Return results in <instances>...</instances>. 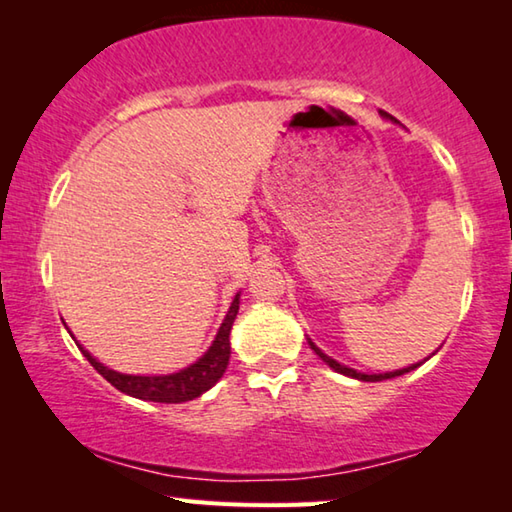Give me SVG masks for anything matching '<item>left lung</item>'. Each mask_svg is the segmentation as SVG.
Masks as SVG:
<instances>
[{"mask_svg":"<svg viewBox=\"0 0 512 512\" xmlns=\"http://www.w3.org/2000/svg\"><path fill=\"white\" fill-rule=\"evenodd\" d=\"M309 345H311V350H314L320 359H323L329 368H334L336 372H341V375H348V377H354V379H361V381H381V379H393V377H400V375H404V372H411V370H415L420 366V363H415V366H409V368H402V370H395V372H384V375H363V372H357V370H352V368H345V366H341L339 361H334L332 357H327L325 352H320L314 343L309 341Z\"/></svg>","mask_w":512,"mask_h":512,"instance_id":"1","label":"left lung"}]
</instances>
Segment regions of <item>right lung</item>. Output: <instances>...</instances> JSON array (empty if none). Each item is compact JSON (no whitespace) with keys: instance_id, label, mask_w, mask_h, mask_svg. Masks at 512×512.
Wrapping results in <instances>:
<instances>
[{"instance_id":"right-lung-1","label":"right lung","mask_w":512,"mask_h":512,"mask_svg":"<svg viewBox=\"0 0 512 512\" xmlns=\"http://www.w3.org/2000/svg\"><path fill=\"white\" fill-rule=\"evenodd\" d=\"M239 311V293L232 300L228 316L219 327V334H216L214 343L210 345L201 359L192 366L173 372V375H164V377H140V375H121V372H115L103 366L97 359L92 357L88 350L81 352L85 354V359L92 363V368L99 372L103 379H108L117 391L137 397V400H146V402H164V404H180V402H189L194 397L203 395L223 377L225 368H228L230 361V329L232 323H235Z\"/></svg>"}]
</instances>
